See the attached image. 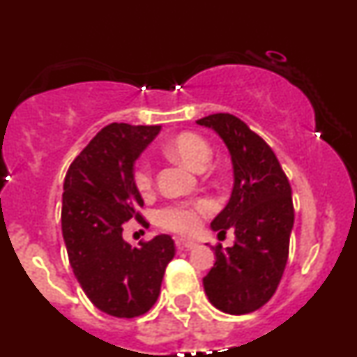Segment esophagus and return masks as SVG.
<instances>
[{
  "label": "esophagus",
  "mask_w": 357,
  "mask_h": 357,
  "mask_svg": "<svg viewBox=\"0 0 357 357\" xmlns=\"http://www.w3.org/2000/svg\"><path fill=\"white\" fill-rule=\"evenodd\" d=\"M176 247L178 248H195L196 247V241L188 240V238H176Z\"/></svg>",
  "instance_id": "obj_1"
}]
</instances>
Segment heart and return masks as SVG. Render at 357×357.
I'll use <instances>...</instances> for the list:
<instances>
[{
    "instance_id": "heart-1",
    "label": "heart",
    "mask_w": 357,
    "mask_h": 357,
    "mask_svg": "<svg viewBox=\"0 0 357 357\" xmlns=\"http://www.w3.org/2000/svg\"><path fill=\"white\" fill-rule=\"evenodd\" d=\"M166 151L173 158L179 159L186 166L196 171H203L211 158V147L199 134L181 132L167 142ZM134 184L141 195L153 190V171L146 161L137 162L134 167ZM211 211V203L206 199L196 202L171 203L158 211V223L165 230L191 235L202 227V221Z\"/></svg>"
}]
</instances>
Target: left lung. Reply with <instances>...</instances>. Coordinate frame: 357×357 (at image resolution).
Here are the masks:
<instances>
[{
    "label": "left lung",
    "mask_w": 357,
    "mask_h": 357,
    "mask_svg": "<svg viewBox=\"0 0 357 357\" xmlns=\"http://www.w3.org/2000/svg\"><path fill=\"white\" fill-rule=\"evenodd\" d=\"M223 139L233 162V191L211 221L215 231H235V245L215 247L216 261L203 278L216 309L241 315L265 305L275 294L289 258L294 227L292 188L275 153L233 114L199 119Z\"/></svg>",
    "instance_id": "left-lung-1"
}]
</instances>
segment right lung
<instances>
[{"mask_svg":"<svg viewBox=\"0 0 357 357\" xmlns=\"http://www.w3.org/2000/svg\"><path fill=\"white\" fill-rule=\"evenodd\" d=\"M161 126L112 122L68 167L61 196V233L73 273L93 305L121 319L146 314L158 301L174 241L158 235L137 247L122 238L124 223L144 206L134 162Z\"/></svg>","mask_w":357,"mask_h":357,"instance_id":"right-lung-1","label":"right lung"}]
</instances>
